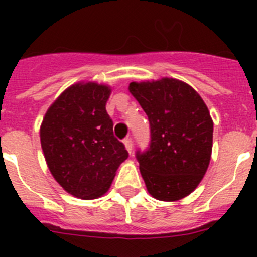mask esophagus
<instances>
[{
	"label": "esophagus",
	"instance_id": "obj_1",
	"mask_svg": "<svg viewBox=\"0 0 257 257\" xmlns=\"http://www.w3.org/2000/svg\"><path fill=\"white\" fill-rule=\"evenodd\" d=\"M124 147H126L127 152L128 153H133V149H134V143H133V139L131 138H127L126 140H124Z\"/></svg>",
	"mask_w": 257,
	"mask_h": 257
}]
</instances>
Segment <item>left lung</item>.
<instances>
[{
    "mask_svg": "<svg viewBox=\"0 0 257 257\" xmlns=\"http://www.w3.org/2000/svg\"><path fill=\"white\" fill-rule=\"evenodd\" d=\"M128 90L151 126L149 148L136 152L149 194L166 202L189 196L210 165L213 122L207 105L188 83L167 77L131 82Z\"/></svg>",
    "mask_w": 257,
    "mask_h": 257,
    "instance_id": "1",
    "label": "left lung"
}]
</instances>
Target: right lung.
I'll return each instance as SVG.
<instances>
[{
	"mask_svg": "<svg viewBox=\"0 0 257 257\" xmlns=\"http://www.w3.org/2000/svg\"><path fill=\"white\" fill-rule=\"evenodd\" d=\"M110 91L95 82L72 85L47 109L41 124V147L50 172L77 198L95 199L108 192L128 157L113 135L106 113Z\"/></svg>",
	"mask_w": 257,
	"mask_h": 257,
	"instance_id": "obj_1",
	"label": "right lung"
}]
</instances>
